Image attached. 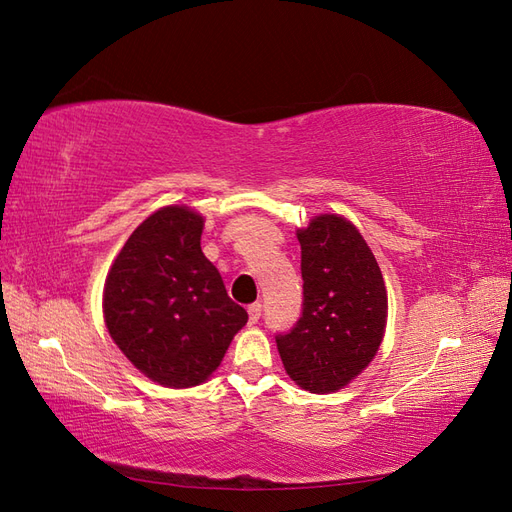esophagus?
<instances>
[{
	"instance_id": "34e87169",
	"label": "esophagus",
	"mask_w": 512,
	"mask_h": 512,
	"mask_svg": "<svg viewBox=\"0 0 512 512\" xmlns=\"http://www.w3.org/2000/svg\"><path fill=\"white\" fill-rule=\"evenodd\" d=\"M247 314H250V322L256 324L262 316V305L260 303H252L250 307H247Z\"/></svg>"
}]
</instances>
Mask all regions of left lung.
I'll return each instance as SVG.
<instances>
[{"instance_id": "left-lung-1", "label": "left lung", "mask_w": 512, "mask_h": 512, "mask_svg": "<svg viewBox=\"0 0 512 512\" xmlns=\"http://www.w3.org/2000/svg\"><path fill=\"white\" fill-rule=\"evenodd\" d=\"M297 237L303 307L275 342L294 382L312 393H333L378 352L389 309L386 288L369 245L348 220L320 215Z\"/></svg>"}]
</instances>
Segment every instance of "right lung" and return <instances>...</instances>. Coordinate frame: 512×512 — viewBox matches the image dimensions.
Masks as SVG:
<instances>
[{
    "label": "right lung",
    "instance_id": "add662e5",
    "mask_svg": "<svg viewBox=\"0 0 512 512\" xmlns=\"http://www.w3.org/2000/svg\"><path fill=\"white\" fill-rule=\"evenodd\" d=\"M203 218L164 207L138 226L104 284V320L119 350L173 389L205 382L247 322L200 250Z\"/></svg>",
    "mask_w": 512,
    "mask_h": 512
}]
</instances>
